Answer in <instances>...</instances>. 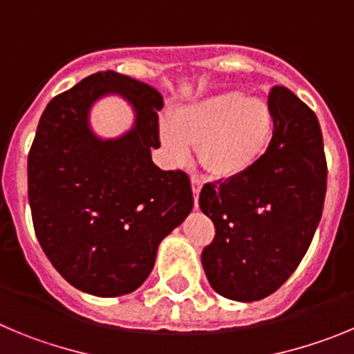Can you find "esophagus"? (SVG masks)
Wrapping results in <instances>:
<instances>
[{
    "instance_id": "34e87169",
    "label": "esophagus",
    "mask_w": 354,
    "mask_h": 354,
    "mask_svg": "<svg viewBox=\"0 0 354 354\" xmlns=\"http://www.w3.org/2000/svg\"><path fill=\"white\" fill-rule=\"evenodd\" d=\"M201 187H203V180L197 176H192V192H194V203H196V208H197V201H199Z\"/></svg>"
}]
</instances>
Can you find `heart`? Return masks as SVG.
<instances>
[{
	"label": "heart",
	"mask_w": 354,
	"mask_h": 354,
	"mask_svg": "<svg viewBox=\"0 0 354 354\" xmlns=\"http://www.w3.org/2000/svg\"><path fill=\"white\" fill-rule=\"evenodd\" d=\"M273 136L268 104L257 97L218 93L190 102L160 123L165 155L173 164L189 158L199 142L201 165L218 178H232L252 169Z\"/></svg>",
	"instance_id": "1"
}]
</instances>
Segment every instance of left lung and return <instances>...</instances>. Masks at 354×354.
Returning a JSON list of instances; mask_svg holds the SVG:
<instances>
[{"label": "left lung", "mask_w": 354, "mask_h": 354, "mask_svg": "<svg viewBox=\"0 0 354 354\" xmlns=\"http://www.w3.org/2000/svg\"><path fill=\"white\" fill-rule=\"evenodd\" d=\"M273 136L243 174L206 183L199 206L215 225L203 268L218 295L263 300L298 268L323 213L326 158L316 114L284 86L268 95Z\"/></svg>", "instance_id": "obj_1"}]
</instances>
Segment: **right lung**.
<instances>
[{
	"mask_svg": "<svg viewBox=\"0 0 354 354\" xmlns=\"http://www.w3.org/2000/svg\"><path fill=\"white\" fill-rule=\"evenodd\" d=\"M116 93L136 122L122 138H97L87 116L95 101ZM162 95L113 70L97 72L47 104L28 155V197L40 247L79 291L122 296L153 270L158 243L194 206L190 178L162 171L158 148Z\"/></svg>",
	"mask_w": 354,
	"mask_h": 354,
	"instance_id": "obj_1",
	"label": "right lung"
}]
</instances>
